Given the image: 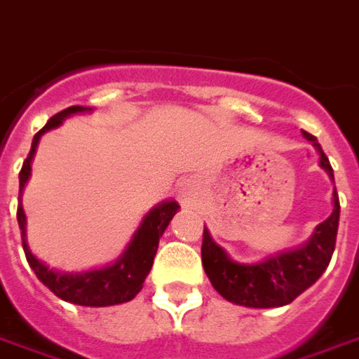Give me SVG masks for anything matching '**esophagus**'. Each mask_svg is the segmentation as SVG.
Masks as SVG:
<instances>
[{
    "label": "esophagus",
    "instance_id": "34e87169",
    "mask_svg": "<svg viewBox=\"0 0 359 359\" xmlns=\"http://www.w3.org/2000/svg\"><path fill=\"white\" fill-rule=\"evenodd\" d=\"M180 196H182V200L187 202V200H188V194H187V192H182V194H180Z\"/></svg>",
    "mask_w": 359,
    "mask_h": 359
}]
</instances>
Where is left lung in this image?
<instances>
[{
  "instance_id": "8db88e82",
  "label": "left lung",
  "mask_w": 359,
  "mask_h": 359,
  "mask_svg": "<svg viewBox=\"0 0 359 359\" xmlns=\"http://www.w3.org/2000/svg\"><path fill=\"white\" fill-rule=\"evenodd\" d=\"M304 138L313 144L319 154V165L334 182L332 167L317 144L316 136L302 133ZM340 203L337 188L332 190V213L323 223L316 226L308 241L302 246L285 250L256 264L234 262L211 238L210 231L203 226L202 264L211 285L225 300L244 308H280L296 300L304 290L316 283L329 267L337 231H339Z\"/></svg>"
}]
</instances>
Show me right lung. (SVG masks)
Listing matches in <instances>:
<instances>
[{"mask_svg": "<svg viewBox=\"0 0 359 359\" xmlns=\"http://www.w3.org/2000/svg\"><path fill=\"white\" fill-rule=\"evenodd\" d=\"M81 113H92V107L84 105H73L69 109L61 111L57 115L46 123L40 133L36 134L32 140V148L28 154L27 161L22 163L19 172V210H17V221L20 226V236H22V248L27 254L28 265L32 267L36 277L42 280L43 285L50 288L51 292L59 296L61 300L71 302L76 306H86V308H105V306H117L130 302L136 294L142 290V285L148 277L149 269L154 265L159 238L163 236L165 229L169 226L175 213L179 211V203L175 200H165L157 203L156 208L144 215L140 226L136 229L130 242L126 244L125 252L113 262V264L94 267L86 271H61L43 264L42 259L32 254V250L27 242V215L22 210V190L27 187L32 171V159H34L38 142L48 130H53L63 125V121L71 115H81Z\"/></svg>", "mask_w": 359, "mask_h": 359, "instance_id": "right-lung-1", "label": "right lung"}]
</instances>
